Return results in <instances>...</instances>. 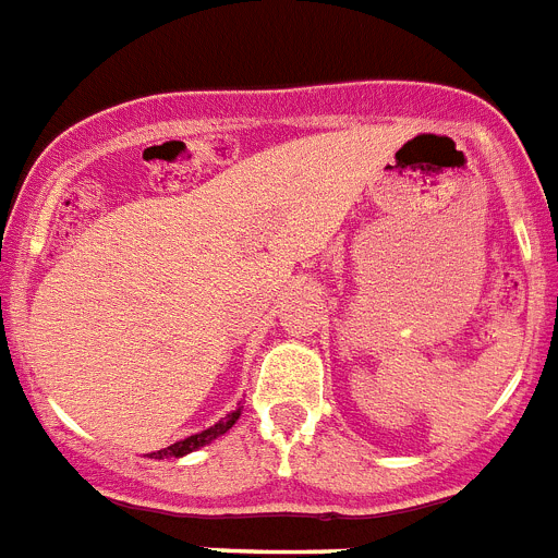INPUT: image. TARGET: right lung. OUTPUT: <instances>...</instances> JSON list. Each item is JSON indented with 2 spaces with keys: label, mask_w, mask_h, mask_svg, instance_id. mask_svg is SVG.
Masks as SVG:
<instances>
[{
  "label": "right lung",
  "mask_w": 558,
  "mask_h": 558,
  "mask_svg": "<svg viewBox=\"0 0 558 558\" xmlns=\"http://www.w3.org/2000/svg\"><path fill=\"white\" fill-rule=\"evenodd\" d=\"M240 413H243V405H236L234 411L226 413L223 418H218V422H215V425H211V427H206V430L195 433V436L181 438V441H175V445L165 447V450L150 452V458H184V456H190V452L201 450V447L211 445V441L223 436V433H229L231 427H234L236 418H240Z\"/></svg>",
  "instance_id": "1"
}]
</instances>
